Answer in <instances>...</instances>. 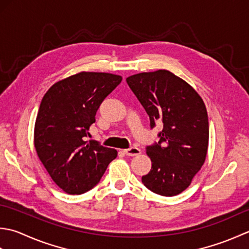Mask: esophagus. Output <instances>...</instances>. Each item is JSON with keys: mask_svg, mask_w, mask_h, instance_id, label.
<instances>
[{"mask_svg": "<svg viewBox=\"0 0 249 249\" xmlns=\"http://www.w3.org/2000/svg\"><path fill=\"white\" fill-rule=\"evenodd\" d=\"M124 154H125L126 156H129V157L139 156V155H141V153H142L141 149L138 148V147H131V148L124 149Z\"/></svg>", "mask_w": 249, "mask_h": 249, "instance_id": "34e87169", "label": "esophagus"}]
</instances>
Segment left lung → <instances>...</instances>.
I'll list each match as a JSON object with an SVG mask.
<instances>
[{
  "label": "left lung",
  "mask_w": 249,
  "mask_h": 249,
  "mask_svg": "<svg viewBox=\"0 0 249 249\" xmlns=\"http://www.w3.org/2000/svg\"><path fill=\"white\" fill-rule=\"evenodd\" d=\"M126 83L149 116L150 128L156 121L163 124L158 143L146 148L151 170L142 182L157 195H179L206 158L210 130L205 104L188 83L166 70L132 75Z\"/></svg>",
  "instance_id": "1"
}]
</instances>
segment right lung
Listing matches in <instances>:
<instances>
[{
	"label": "right lung",
	"instance_id": "add662e5",
	"mask_svg": "<svg viewBox=\"0 0 249 249\" xmlns=\"http://www.w3.org/2000/svg\"><path fill=\"white\" fill-rule=\"evenodd\" d=\"M110 73L80 72L53 84L40 102L34 147L53 180L69 195L92 189L117 150L87 142L101 103L121 83Z\"/></svg>",
	"mask_w": 249,
	"mask_h": 249
}]
</instances>
